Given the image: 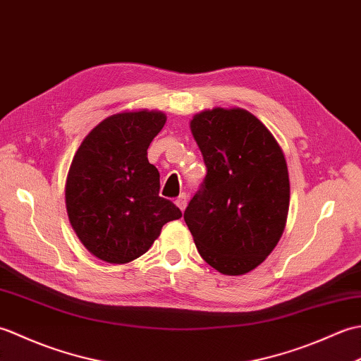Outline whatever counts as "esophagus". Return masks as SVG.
<instances>
[{
	"label": "esophagus",
	"mask_w": 361,
	"mask_h": 361,
	"mask_svg": "<svg viewBox=\"0 0 361 361\" xmlns=\"http://www.w3.org/2000/svg\"><path fill=\"white\" fill-rule=\"evenodd\" d=\"M175 204L178 206V208H180L181 211H185L186 206H188V195H186V194H181V195L175 200Z\"/></svg>",
	"instance_id": "34e87169"
}]
</instances>
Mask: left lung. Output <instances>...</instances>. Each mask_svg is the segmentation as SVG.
Instances as JSON below:
<instances>
[{"label":"left lung","instance_id":"left-lung-1","mask_svg":"<svg viewBox=\"0 0 361 361\" xmlns=\"http://www.w3.org/2000/svg\"><path fill=\"white\" fill-rule=\"evenodd\" d=\"M190 130L208 173L185 221L212 268L245 274L264 262L286 228V158L274 136L247 110H204L190 121Z\"/></svg>","mask_w":361,"mask_h":361}]
</instances>
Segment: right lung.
<instances>
[{"label":"right lung","mask_w":361,"mask_h":361,"mask_svg":"<svg viewBox=\"0 0 361 361\" xmlns=\"http://www.w3.org/2000/svg\"><path fill=\"white\" fill-rule=\"evenodd\" d=\"M166 124L161 111H126L104 119L82 141L68 172L71 226L85 248L109 264L142 256L181 211L159 197V172L147 149Z\"/></svg>","instance_id":"obj_1"}]
</instances>
